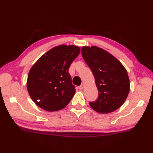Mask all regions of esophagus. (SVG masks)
Segmentation results:
<instances>
[{"mask_svg":"<svg viewBox=\"0 0 153 153\" xmlns=\"http://www.w3.org/2000/svg\"><path fill=\"white\" fill-rule=\"evenodd\" d=\"M84 87H85V85H84V84H82V85H81L80 86H79V89L80 90H82L84 88Z\"/></svg>","mask_w":153,"mask_h":153,"instance_id":"obj_1","label":"esophagus"}]
</instances>
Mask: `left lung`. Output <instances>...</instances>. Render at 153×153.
I'll return each instance as SVG.
<instances>
[{
    "label": "left lung",
    "mask_w": 153,
    "mask_h": 153,
    "mask_svg": "<svg viewBox=\"0 0 153 153\" xmlns=\"http://www.w3.org/2000/svg\"><path fill=\"white\" fill-rule=\"evenodd\" d=\"M82 54L95 77L99 94L95 102H89L91 107L100 114L115 111L124 103L130 89L126 68L116 57L98 47H83Z\"/></svg>",
    "instance_id": "8db88e82"
}]
</instances>
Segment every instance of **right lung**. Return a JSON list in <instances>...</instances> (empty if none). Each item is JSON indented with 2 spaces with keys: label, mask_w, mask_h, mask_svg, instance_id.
<instances>
[{
  "label": "right lung",
  "mask_w": 153,
  "mask_h": 153,
  "mask_svg": "<svg viewBox=\"0 0 153 153\" xmlns=\"http://www.w3.org/2000/svg\"><path fill=\"white\" fill-rule=\"evenodd\" d=\"M80 53L75 45H60L39 58L29 71L27 89L31 99L48 112L65 108L76 93L68 70Z\"/></svg>",
  "instance_id": "obj_1"
}]
</instances>
